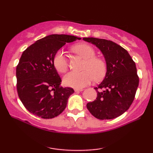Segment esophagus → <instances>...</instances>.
<instances>
[{"mask_svg":"<svg viewBox=\"0 0 153 153\" xmlns=\"http://www.w3.org/2000/svg\"><path fill=\"white\" fill-rule=\"evenodd\" d=\"M83 90V88H75L74 91L75 92H80V91H82Z\"/></svg>","mask_w":153,"mask_h":153,"instance_id":"obj_1","label":"esophagus"}]
</instances>
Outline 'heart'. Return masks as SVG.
Here are the masks:
<instances>
[{
    "mask_svg": "<svg viewBox=\"0 0 153 153\" xmlns=\"http://www.w3.org/2000/svg\"><path fill=\"white\" fill-rule=\"evenodd\" d=\"M73 51L85 59L81 72H70L63 77L65 85L74 88H81L93 81H99L105 76L106 65L101 58L95 57V49L87 44H80L72 48ZM53 65L58 72L64 73L68 70V62L64 52L58 51L53 58Z\"/></svg>",
    "mask_w": 153,
    "mask_h": 153,
    "instance_id": "b5f03b06",
    "label": "heart"
}]
</instances>
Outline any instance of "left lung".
<instances>
[{
  "label": "left lung",
  "instance_id": "obj_1",
  "mask_svg": "<svg viewBox=\"0 0 153 153\" xmlns=\"http://www.w3.org/2000/svg\"><path fill=\"white\" fill-rule=\"evenodd\" d=\"M83 39L102 51L106 63L105 77L95 88L97 97L86 104L87 108L100 120L117 118L130 107L134 100L139 82L135 62L127 50L114 42L95 37Z\"/></svg>",
  "mask_w": 153,
  "mask_h": 153
}]
</instances>
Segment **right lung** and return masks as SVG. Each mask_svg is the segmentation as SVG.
<instances>
[{"mask_svg": "<svg viewBox=\"0 0 153 153\" xmlns=\"http://www.w3.org/2000/svg\"><path fill=\"white\" fill-rule=\"evenodd\" d=\"M81 39L73 35H50L23 52L16 66L19 97L31 114L44 119L55 118L65 108L73 93L60 86L61 79L53 65L55 53L66 43Z\"/></svg>", "mask_w": 153, "mask_h": 153, "instance_id": "right-lung-1", "label": "right lung"}]
</instances>
